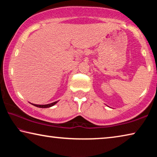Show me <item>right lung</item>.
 Segmentation results:
<instances>
[{
  "label": "right lung",
  "mask_w": 157,
  "mask_h": 157,
  "mask_svg": "<svg viewBox=\"0 0 157 157\" xmlns=\"http://www.w3.org/2000/svg\"><path fill=\"white\" fill-rule=\"evenodd\" d=\"M57 102L58 101H56V102H52V103H50V104H48V105H34V104H32V103L31 104L33 105L34 106H35V107H39V108H48V107H52V106H53V105H55Z\"/></svg>",
  "instance_id": "add662e5"
}]
</instances>
